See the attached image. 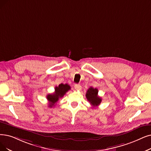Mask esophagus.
<instances>
[{
  "instance_id": "34e87169",
  "label": "esophagus",
  "mask_w": 151,
  "mask_h": 151,
  "mask_svg": "<svg viewBox=\"0 0 151 151\" xmlns=\"http://www.w3.org/2000/svg\"><path fill=\"white\" fill-rule=\"evenodd\" d=\"M74 88L77 90H81L82 88V87L81 85H79V84H76L74 86Z\"/></svg>"
}]
</instances>
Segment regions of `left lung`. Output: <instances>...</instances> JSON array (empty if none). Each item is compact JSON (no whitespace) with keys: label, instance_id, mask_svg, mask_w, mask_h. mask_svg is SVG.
Instances as JSON below:
<instances>
[{"label":"left lung","instance_id":"obj_1","mask_svg":"<svg viewBox=\"0 0 151 151\" xmlns=\"http://www.w3.org/2000/svg\"><path fill=\"white\" fill-rule=\"evenodd\" d=\"M98 92L97 88L90 87L86 95L87 99L93 107L99 106L101 101V99L98 96Z\"/></svg>","mask_w":151,"mask_h":151}]
</instances>
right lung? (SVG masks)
<instances>
[{"label":"right lung","instance_id":"1","mask_svg":"<svg viewBox=\"0 0 151 151\" xmlns=\"http://www.w3.org/2000/svg\"><path fill=\"white\" fill-rule=\"evenodd\" d=\"M70 89V87L68 83H61L58 87H55V92L51 94H48L46 96L47 100L49 101V107L52 108L55 105L60 98L63 96Z\"/></svg>","mask_w":151,"mask_h":151}]
</instances>
